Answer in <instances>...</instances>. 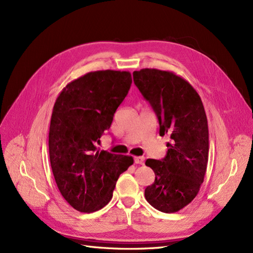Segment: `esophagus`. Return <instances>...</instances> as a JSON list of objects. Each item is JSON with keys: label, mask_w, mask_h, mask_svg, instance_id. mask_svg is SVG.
Returning a JSON list of instances; mask_svg holds the SVG:
<instances>
[{"label": "esophagus", "mask_w": 253, "mask_h": 253, "mask_svg": "<svg viewBox=\"0 0 253 253\" xmlns=\"http://www.w3.org/2000/svg\"><path fill=\"white\" fill-rule=\"evenodd\" d=\"M134 163L138 164V165H143L144 164V157L142 156H135L134 157Z\"/></svg>", "instance_id": "1"}]
</instances>
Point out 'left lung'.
Returning <instances> with one entry per match:
<instances>
[{"label": "left lung", "instance_id": "1", "mask_svg": "<svg viewBox=\"0 0 253 253\" xmlns=\"http://www.w3.org/2000/svg\"><path fill=\"white\" fill-rule=\"evenodd\" d=\"M133 79L156 114L159 135L170 136L166 156L145 162L155 173L145 200L162 212H177L194 200L207 171L209 131L202 99L172 72L143 68L133 73Z\"/></svg>", "mask_w": 253, "mask_h": 253}]
</instances>
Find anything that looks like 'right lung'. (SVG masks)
I'll use <instances>...</instances> for the list:
<instances>
[{"mask_svg": "<svg viewBox=\"0 0 253 253\" xmlns=\"http://www.w3.org/2000/svg\"><path fill=\"white\" fill-rule=\"evenodd\" d=\"M131 84L128 72H90L68 83L53 105L48 135L51 170L60 193L80 212L108 205L119 175L134 163L132 156L97 149Z\"/></svg>", "mask_w": 253, "mask_h": 253, "instance_id": "obj_1", "label": "right lung"}]
</instances>
